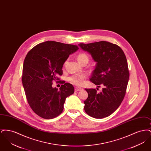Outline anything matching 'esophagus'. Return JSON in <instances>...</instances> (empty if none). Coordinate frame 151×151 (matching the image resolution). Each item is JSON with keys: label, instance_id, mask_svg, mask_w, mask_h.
<instances>
[{"label": "esophagus", "instance_id": "esophagus-1", "mask_svg": "<svg viewBox=\"0 0 151 151\" xmlns=\"http://www.w3.org/2000/svg\"><path fill=\"white\" fill-rule=\"evenodd\" d=\"M82 89V88H78V87H76L75 88V92H79L80 91H81Z\"/></svg>", "mask_w": 151, "mask_h": 151}]
</instances>
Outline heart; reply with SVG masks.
I'll return each instance as SVG.
<instances>
[{
  "label": "heart",
  "instance_id": "heart-1",
  "mask_svg": "<svg viewBox=\"0 0 151 151\" xmlns=\"http://www.w3.org/2000/svg\"><path fill=\"white\" fill-rule=\"evenodd\" d=\"M77 59L80 63L82 64L85 61H88V57L86 54L81 52L78 55ZM86 78V75L85 73L76 74L70 77L69 80L72 84L78 86H80L83 84L84 80Z\"/></svg>",
  "mask_w": 151,
  "mask_h": 151
}]
</instances>
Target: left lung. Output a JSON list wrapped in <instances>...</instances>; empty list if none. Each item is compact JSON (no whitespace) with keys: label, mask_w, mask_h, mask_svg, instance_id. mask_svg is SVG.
I'll list each match as a JSON object with an SVG mask.
<instances>
[{"label":"left lung","mask_w":151,"mask_h":151,"mask_svg":"<svg viewBox=\"0 0 151 151\" xmlns=\"http://www.w3.org/2000/svg\"><path fill=\"white\" fill-rule=\"evenodd\" d=\"M79 46L97 62L90 81L104 86L100 93L86 89L88 97L84 102V110L95 118L107 117L120 106L126 92L129 73L126 55L119 46L106 41Z\"/></svg>","instance_id":"8db88e82"}]
</instances>
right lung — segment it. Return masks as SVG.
Returning a JSON list of instances; mask_svg holds the SVG:
<instances>
[{
    "label": "right lung",
    "mask_w": 151,
    "mask_h": 151,
    "mask_svg": "<svg viewBox=\"0 0 151 151\" xmlns=\"http://www.w3.org/2000/svg\"><path fill=\"white\" fill-rule=\"evenodd\" d=\"M79 49L76 45L48 41L37 45L24 59L22 82L30 107L37 115L50 119L63 110L65 99L74 93V88L58 77L69 55ZM53 81L63 85L52 88Z\"/></svg>",
    "instance_id": "1"
}]
</instances>
